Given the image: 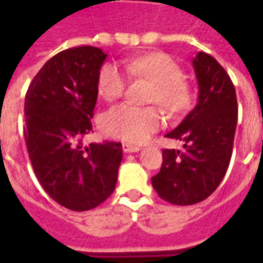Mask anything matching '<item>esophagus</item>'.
<instances>
[{
  "label": "esophagus",
  "instance_id": "obj_1",
  "mask_svg": "<svg viewBox=\"0 0 263 263\" xmlns=\"http://www.w3.org/2000/svg\"><path fill=\"white\" fill-rule=\"evenodd\" d=\"M122 151L125 154H134V152H139L141 148L137 145H131V143H122Z\"/></svg>",
  "mask_w": 263,
  "mask_h": 263
}]
</instances>
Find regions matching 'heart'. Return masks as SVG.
Listing matches in <instances>:
<instances>
[{
	"instance_id": "1",
	"label": "heart",
	"mask_w": 263,
	"mask_h": 263,
	"mask_svg": "<svg viewBox=\"0 0 263 263\" xmlns=\"http://www.w3.org/2000/svg\"><path fill=\"white\" fill-rule=\"evenodd\" d=\"M126 73L152 83L151 103H159L172 115H180L193 105V88L183 80V71L167 54H142L124 60ZM126 77L115 63H105L98 71L97 90L105 101L124 94ZM163 125V115L158 107H135L124 103L108 109L103 118L104 131L109 137L125 142L142 143Z\"/></svg>"
}]
</instances>
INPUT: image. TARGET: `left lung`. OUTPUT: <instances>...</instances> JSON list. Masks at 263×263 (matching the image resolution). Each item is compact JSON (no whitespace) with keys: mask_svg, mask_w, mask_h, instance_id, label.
I'll list each match as a JSON object with an SVG mask.
<instances>
[{"mask_svg":"<svg viewBox=\"0 0 263 263\" xmlns=\"http://www.w3.org/2000/svg\"><path fill=\"white\" fill-rule=\"evenodd\" d=\"M198 100L186 118L166 134L184 151L163 149L162 167L152 177L160 198L176 205L203 201L218 187L230 165L238 104L230 76L217 60L198 52L193 59Z\"/></svg>","mask_w":263,"mask_h":263,"instance_id":"left-lung-1","label":"left lung"}]
</instances>
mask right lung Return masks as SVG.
Wrapping results in <instances>:
<instances>
[{"label":"right lung","instance_id":"1","mask_svg":"<svg viewBox=\"0 0 263 263\" xmlns=\"http://www.w3.org/2000/svg\"><path fill=\"white\" fill-rule=\"evenodd\" d=\"M107 54L94 46L60 52L49 59L25 96L24 128L35 176L56 203L87 211L112 194L122 160L118 142L90 143L98 71Z\"/></svg>","mask_w":263,"mask_h":263}]
</instances>
